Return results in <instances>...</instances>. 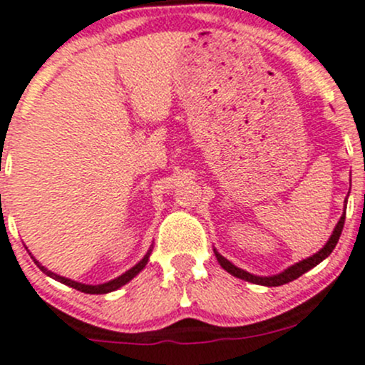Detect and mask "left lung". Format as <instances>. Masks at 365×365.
Returning a JSON list of instances; mask_svg holds the SVG:
<instances>
[{"mask_svg":"<svg viewBox=\"0 0 365 365\" xmlns=\"http://www.w3.org/2000/svg\"><path fill=\"white\" fill-rule=\"evenodd\" d=\"M345 207H346V201H345ZM343 225H345V213H343L341 218H339L338 225H336L334 232H332L331 239L327 241L326 246H324L322 250L319 251V253H315L314 256H310V258L303 259V262H299V263H296V265L289 267L287 270H284L282 274L272 275V277H258V275H253V274H250V272H244V270H241V268L232 265L228 259L223 258V256L220 253H216V251H215V255H216V259H218V263L222 265V268H225L228 274H232L234 277L247 280V282H253V284H262V286H268V287L282 286V284H287V282H291V280L298 279L299 275H303L305 272L310 270V268L319 265L322 259H326L327 256L332 253V250L336 247V244H338L339 235H341V230H343Z\"/></svg>","mask_w":365,"mask_h":365,"instance_id":"8db88e82","label":"left lung"}]
</instances>
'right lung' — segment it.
Returning a JSON list of instances; mask_svg holds the SVG:
<instances>
[{
    "instance_id": "add662e5",
    "label": "right lung",
    "mask_w": 365,
    "mask_h": 365,
    "mask_svg": "<svg viewBox=\"0 0 365 365\" xmlns=\"http://www.w3.org/2000/svg\"><path fill=\"white\" fill-rule=\"evenodd\" d=\"M149 255H150V253H147L145 256H143V259H142V262H138L137 265H135L133 268H130V270H128V272H124V274L121 275V277H118V279L110 280V282H106V284H98V286H86V284L76 282V280H71V279H66V277H60V275L53 274V272L46 270L45 267H41V265H39V263L36 262V259H34V263H36V265H38L39 268H41V272H45V274L48 275V277H51V279L58 280V282L66 284V286H71V287H74V289L81 291V293H88V294H106V293H110V291H115V289H119V287L124 286V284H126V282H130V280L133 279L135 275H137L138 272L142 270V268L147 265V262H149Z\"/></svg>"
}]
</instances>
